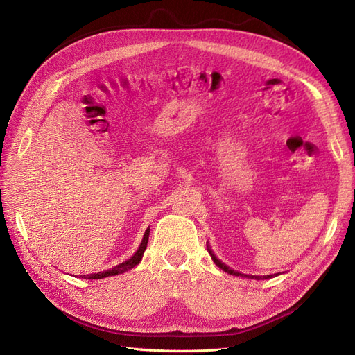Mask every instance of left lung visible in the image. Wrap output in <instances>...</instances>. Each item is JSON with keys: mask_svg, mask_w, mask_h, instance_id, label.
Returning a JSON list of instances; mask_svg holds the SVG:
<instances>
[{"mask_svg": "<svg viewBox=\"0 0 355 355\" xmlns=\"http://www.w3.org/2000/svg\"><path fill=\"white\" fill-rule=\"evenodd\" d=\"M207 250H209V253H210V256H211V259H213V262L216 263L222 271H225V272H228V274H232V275H237V277H245V278H250V280H266V278H271V277H277L278 274H282V272H277V274H271V275H247V274H241V272H239V271H234V270H231L230 266H227L225 263H222L216 256H214V253L209 249V245H207Z\"/></svg>", "mask_w": 355, "mask_h": 355, "instance_id": "left-lung-1", "label": "left lung"}]
</instances>
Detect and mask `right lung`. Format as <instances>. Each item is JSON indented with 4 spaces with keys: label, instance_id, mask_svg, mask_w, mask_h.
I'll list each match as a JSON object with an SVG mask.
<instances>
[{
    "label": "right lung",
    "instance_id": "right-lung-1",
    "mask_svg": "<svg viewBox=\"0 0 355 355\" xmlns=\"http://www.w3.org/2000/svg\"><path fill=\"white\" fill-rule=\"evenodd\" d=\"M148 239H149V230L145 231V235H144L141 245H139L137 252L130 257V259L114 266L112 270L105 271V272H98V274H90V275H80V277L81 278H89V280H98V278H105V277H110V275H118V274H123L128 270H132V268H135L136 265H139V262L142 261V256H144V252H145L146 244H148Z\"/></svg>",
    "mask_w": 355,
    "mask_h": 355
}]
</instances>
